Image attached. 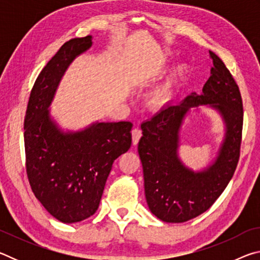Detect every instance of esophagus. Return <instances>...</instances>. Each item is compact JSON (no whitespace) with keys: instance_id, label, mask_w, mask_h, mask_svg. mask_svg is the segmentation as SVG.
Returning <instances> with one entry per match:
<instances>
[{"instance_id":"obj_1","label":"esophagus","mask_w":260,"mask_h":260,"mask_svg":"<svg viewBox=\"0 0 260 260\" xmlns=\"http://www.w3.org/2000/svg\"><path fill=\"white\" fill-rule=\"evenodd\" d=\"M141 136H142V131H141L140 128H134L133 131H132V138H133L134 146H135V144L139 143Z\"/></svg>"}]
</instances>
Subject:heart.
<instances>
[{"label":"heart","instance_id":"obj_1","mask_svg":"<svg viewBox=\"0 0 260 260\" xmlns=\"http://www.w3.org/2000/svg\"><path fill=\"white\" fill-rule=\"evenodd\" d=\"M187 69H188L187 64H184V63L180 64L179 67H178V69H177V73L180 74V76H181V74L186 73ZM169 94H170L169 88H161V89L158 90L157 93L155 94V96H153V102L157 103V104L162 103V102H164V101L167 99V96H169Z\"/></svg>","mask_w":260,"mask_h":260}]
</instances>
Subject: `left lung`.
<instances>
[{"mask_svg": "<svg viewBox=\"0 0 260 260\" xmlns=\"http://www.w3.org/2000/svg\"><path fill=\"white\" fill-rule=\"evenodd\" d=\"M213 68L202 94L191 93L182 103L170 104L141 125L139 142L144 191L149 209L165 222H184L209 210L225 190L240 159L243 103L236 81L212 51ZM210 104L219 110L228 132L219 156L203 173L195 174L178 160V129L189 107Z\"/></svg>", "mask_w": 260, "mask_h": 260, "instance_id": "left-lung-1", "label": "left lung"}]
</instances>
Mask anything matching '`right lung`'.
I'll return each instance as SVG.
<instances>
[{
	"mask_svg": "<svg viewBox=\"0 0 260 260\" xmlns=\"http://www.w3.org/2000/svg\"><path fill=\"white\" fill-rule=\"evenodd\" d=\"M91 46V37L65 42L39 74L24 119L26 173L32 191L52 217L78 222L99 209L114 159L132 144V122H98L64 134L48 107L61 76L76 56Z\"/></svg>",
	"mask_w": 260,
	"mask_h": 260,
	"instance_id": "add662e5",
	"label": "right lung"
}]
</instances>
